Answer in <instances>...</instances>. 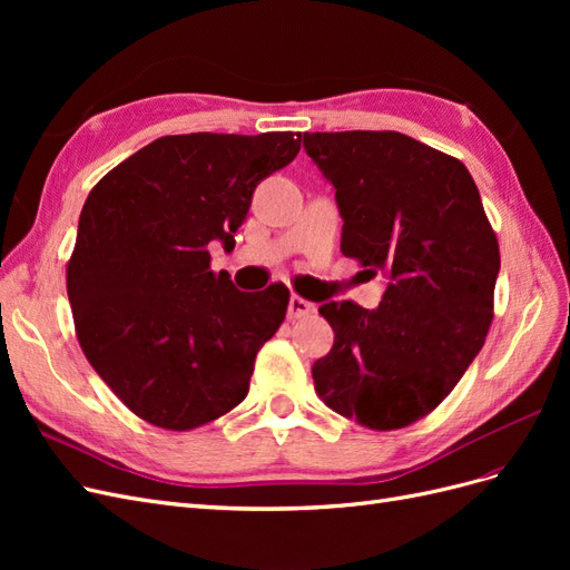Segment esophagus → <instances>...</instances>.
I'll list each match as a JSON object with an SVG mask.
<instances>
[{"label": "esophagus", "mask_w": 570, "mask_h": 570, "mask_svg": "<svg viewBox=\"0 0 570 570\" xmlns=\"http://www.w3.org/2000/svg\"><path fill=\"white\" fill-rule=\"evenodd\" d=\"M316 312V306L312 302H306L299 295H292L289 297V306H287V316L289 321H297V318H306Z\"/></svg>", "instance_id": "obj_1"}]
</instances>
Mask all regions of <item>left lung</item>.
Returning <instances> with one entry per match:
<instances>
[{"mask_svg":"<svg viewBox=\"0 0 570 570\" xmlns=\"http://www.w3.org/2000/svg\"><path fill=\"white\" fill-rule=\"evenodd\" d=\"M333 183L342 254L390 275L383 302H327L333 350L312 373L325 406L371 430L438 409L485 344L499 243L459 159L394 130L304 132Z\"/></svg>","mask_w":570,"mask_h":570,"instance_id":"left-lung-1","label":"left lung"}]
</instances>
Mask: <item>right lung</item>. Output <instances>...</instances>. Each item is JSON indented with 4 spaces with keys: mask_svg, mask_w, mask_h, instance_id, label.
Segmentation results:
<instances>
[{
    "mask_svg": "<svg viewBox=\"0 0 570 570\" xmlns=\"http://www.w3.org/2000/svg\"><path fill=\"white\" fill-rule=\"evenodd\" d=\"M299 147L295 132L166 135L85 199L68 302L82 354L135 416L183 433L247 396L289 289H235L226 271H212L209 247H235L258 180Z\"/></svg>",
    "mask_w": 570,
    "mask_h": 570,
    "instance_id": "add662e5",
    "label": "right lung"
}]
</instances>
